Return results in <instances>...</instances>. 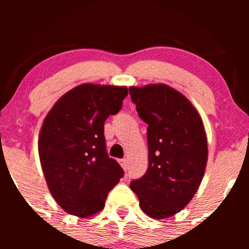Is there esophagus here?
<instances>
[{
  "mask_svg": "<svg viewBox=\"0 0 249 249\" xmlns=\"http://www.w3.org/2000/svg\"><path fill=\"white\" fill-rule=\"evenodd\" d=\"M119 164H121V166L124 168V170H126V168H127L126 159H121V160H119Z\"/></svg>",
  "mask_w": 249,
  "mask_h": 249,
  "instance_id": "obj_1",
  "label": "esophagus"
}]
</instances>
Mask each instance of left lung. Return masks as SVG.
Segmentation results:
<instances>
[{"label": "left lung", "mask_w": 249, "mask_h": 249, "mask_svg": "<svg viewBox=\"0 0 249 249\" xmlns=\"http://www.w3.org/2000/svg\"><path fill=\"white\" fill-rule=\"evenodd\" d=\"M147 124L148 168L131 190L153 219L182 210L200 186L207 162V137L199 113L184 95L165 84L128 88Z\"/></svg>", "instance_id": "obj_1"}]
</instances>
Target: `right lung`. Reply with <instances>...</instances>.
I'll return each instance as SVG.
<instances>
[{
    "label": "right lung",
    "instance_id": "add662e5",
    "mask_svg": "<svg viewBox=\"0 0 249 249\" xmlns=\"http://www.w3.org/2000/svg\"><path fill=\"white\" fill-rule=\"evenodd\" d=\"M126 87L82 84L63 95L43 122L38 154L48 187L67 213L88 218L124 176L107 152L104 123L121 111Z\"/></svg>",
    "mask_w": 249,
    "mask_h": 249
}]
</instances>
